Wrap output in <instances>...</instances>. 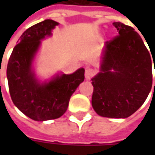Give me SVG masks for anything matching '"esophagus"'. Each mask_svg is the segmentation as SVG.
<instances>
[{"mask_svg":"<svg viewBox=\"0 0 155 155\" xmlns=\"http://www.w3.org/2000/svg\"><path fill=\"white\" fill-rule=\"evenodd\" d=\"M94 73H95V72H94V71L92 68L87 67L85 69V74H84L85 79H86V80H91V78L94 75Z\"/></svg>","mask_w":155,"mask_h":155,"instance_id":"1","label":"esophagus"}]
</instances>
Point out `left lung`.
Instances as JSON below:
<instances>
[{
	"mask_svg": "<svg viewBox=\"0 0 155 155\" xmlns=\"http://www.w3.org/2000/svg\"><path fill=\"white\" fill-rule=\"evenodd\" d=\"M113 25L119 35L105 42L101 72L91 79V102L99 115L119 119L133 114L148 97L155 56L134 29L121 22Z\"/></svg>",
	"mask_w": 155,
	"mask_h": 155,
	"instance_id": "8db88e82",
	"label": "left lung"
}]
</instances>
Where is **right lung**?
<instances>
[{"label": "right lung", "instance_id": "right-lung-1", "mask_svg": "<svg viewBox=\"0 0 155 155\" xmlns=\"http://www.w3.org/2000/svg\"><path fill=\"white\" fill-rule=\"evenodd\" d=\"M59 25L45 20L25 31L9 59L6 76L13 103L22 113L36 121L60 118L67 110L71 96L84 80V68L71 74H57L49 82L40 83L32 69V61L41 41L51 35Z\"/></svg>", "mask_w": 155, "mask_h": 155}]
</instances>
